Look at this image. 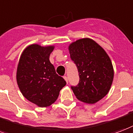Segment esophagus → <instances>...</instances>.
<instances>
[{"label":"esophagus","mask_w":133,"mask_h":133,"mask_svg":"<svg viewBox=\"0 0 133 133\" xmlns=\"http://www.w3.org/2000/svg\"><path fill=\"white\" fill-rule=\"evenodd\" d=\"M63 78H64V79H65V80L66 81L67 83H68V77H67L66 75H65V76L63 77Z\"/></svg>","instance_id":"1"}]
</instances>
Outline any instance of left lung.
<instances>
[{
  "label": "left lung",
  "mask_w": 133,
  "mask_h": 133,
  "mask_svg": "<svg viewBox=\"0 0 133 133\" xmlns=\"http://www.w3.org/2000/svg\"><path fill=\"white\" fill-rule=\"evenodd\" d=\"M69 52L79 77L77 85L71 86L72 90L79 101L96 103L108 94L113 82L111 59L99 44L89 38L72 43Z\"/></svg>",
  "instance_id": "1"
}]
</instances>
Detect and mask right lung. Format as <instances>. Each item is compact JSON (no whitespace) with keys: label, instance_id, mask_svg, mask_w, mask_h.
Wrapping results in <instances>:
<instances>
[{"label":"right lung","instance_id":"add662e5","mask_svg":"<svg viewBox=\"0 0 133 133\" xmlns=\"http://www.w3.org/2000/svg\"><path fill=\"white\" fill-rule=\"evenodd\" d=\"M54 46L32 44L22 52L17 70V82L25 98L40 107L56 101L65 80L56 74L49 61Z\"/></svg>","mask_w":133,"mask_h":133}]
</instances>
